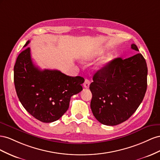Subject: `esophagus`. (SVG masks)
Here are the masks:
<instances>
[{
    "mask_svg": "<svg viewBox=\"0 0 160 160\" xmlns=\"http://www.w3.org/2000/svg\"><path fill=\"white\" fill-rule=\"evenodd\" d=\"M90 84V81L88 79H86L84 81V87L86 88H89V86Z\"/></svg>",
    "mask_w": 160,
    "mask_h": 160,
    "instance_id": "esophagus-1",
    "label": "esophagus"
}]
</instances>
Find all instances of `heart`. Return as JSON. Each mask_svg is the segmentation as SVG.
I'll use <instances>...</instances> for the list:
<instances>
[{
	"label": "heart",
	"instance_id": "1",
	"mask_svg": "<svg viewBox=\"0 0 160 160\" xmlns=\"http://www.w3.org/2000/svg\"><path fill=\"white\" fill-rule=\"evenodd\" d=\"M102 53H103V52L101 51V50H94V51H90L86 53L84 55L83 59L86 61H90V60H94V58H97L100 56H101V55H102ZM112 59H113V57L111 56V55H109V56L103 58L102 60L98 63L97 68H102L108 66L112 60Z\"/></svg>",
	"mask_w": 160,
	"mask_h": 160
}]
</instances>
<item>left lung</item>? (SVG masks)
Returning <instances> with one entry per match:
<instances>
[{"label": "left lung", "instance_id": "8db88e82", "mask_svg": "<svg viewBox=\"0 0 160 160\" xmlns=\"http://www.w3.org/2000/svg\"><path fill=\"white\" fill-rule=\"evenodd\" d=\"M131 48L139 51L135 44ZM147 76V63L141 53L125 60L114 59L96 72L90 85V108L95 118L109 126L128 119L145 97Z\"/></svg>", "mask_w": 160, "mask_h": 160}]
</instances>
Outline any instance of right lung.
Wrapping results in <instances>:
<instances>
[{"mask_svg":"<svg viewBox=\"0 0 160 160\" xmlns=\"http://www.w3.org/2000/svg\"><path fill=\"white\" fill-rule=\"evenodd\" d=\"M84 82L81 76H69L56 70H40L32 62L29 48L19 53L14 66L18 98L30 115L43 122L56 121L67 111L70 98L82 90Z\"/></svg>","mask_w":160,"mask_h":160,"instance_id":"1","label":"right lung"}]
</instances>
